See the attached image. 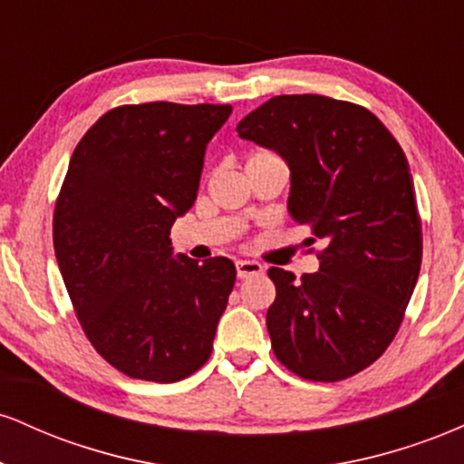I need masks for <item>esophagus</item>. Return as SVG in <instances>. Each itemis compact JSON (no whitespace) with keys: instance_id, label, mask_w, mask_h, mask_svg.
<instances>
[{"instance_id":"1","label":"esophagus","mask_w":464,"mask_h":464,"mask_svg":"<svg viewBox=\"0 0 464 464\" xmlns=\"http://www.w3.org/2000/svg\"><path fill=\"white\" fill-rule=\"evenodd\" d=\"M236 268H237L239 279H246V276L264 273V266L259 262H250V259H239V262H236Z\"/></svg>"}]
</instances>
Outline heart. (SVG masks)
Here are the masks:
<instances>
[{"label":"heart","mask_w":464,"mask_h":464,"mask_svg":"<svg viewBox=\"0 0 464 464\" xmlns=\"http://www.w3.org/2000/svg\"><path fill=\"white\" fill-rule=\"evenodd\" d=\"M259 157H270V152H253L250 157L246 159V161H250V159H259Z\"/></svg>","instance_id":"obj_1"}]
</instances>
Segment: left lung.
I'll return each instance as SVG.
<instances>
[{
    "label": "left lung",
    "mask_w": 464,
    "mask_h": 464,
    "mask_svg": "<svg viewBox=\"0 0 464 464\" xmlns=\"http://www.w3.org/2000/svg\"><path fill=\"white\" fill-rule=\"evenodd\" d=\"M237 135L287 163V211L312 228L307 244H324L318 273L301 281L268 270L276 360L303 380H347L392 343L419 279L423 233L406 154L369 109L314 93L270 98Z\"/></svg>",
    "instance_id": "1"
}]
</instances>
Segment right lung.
<instances>
[{"mask_svg":"<svg viewBox=\"0 0 464 464\" xmlns=\"http://www.w3.org/2000/svg\"><path fill=\"white\" fill-rule=\"evenodd\" d=\"M231 111L117 106L69 161L54 209L58 268L89 343L135 380H185L214 349L236 266L172 257L169 228L194 205L205 148Z\"/></svg>","mask_w":464,"mask_h":464,"instance_id":"obj_1","label":"right lung"}]
</instances>
